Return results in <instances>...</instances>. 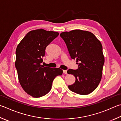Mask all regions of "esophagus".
<instances>
[{"label":"esophagus","instance_id":"34e87169","mask_svg":"<svg viewBox=\"0 0 121 121\" xmlns=\"http://www.w3.org/2000/svg\"><path fill=\"white\" fill-rule=\"evenodd\" d=\"M63 73H65V74H67V72L66 70H63Z\"/></svg>","mask_w":121,"mask_h":121}]
</instances>
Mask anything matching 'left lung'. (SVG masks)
Here are the masks:
<instances>
[{"label":"left lung","instance_id":"8db88e82","mask_svg":"<svg viewBox=\"0 0 121 121\" xmlns=\"http://www.w3.org/2000/svg\"><path fill=\"white\" fill-rule=\"evenodd\" d=\"M70 57L76 59L78 68L69 69L68 74L74 76L73 84L68 86L70 91L80 95H88L95 90L102 79L104 56L100 42L92 33L80 30L62 32Z\"/></svg>","mask_w":121,"mask_h":121}]
</instances>
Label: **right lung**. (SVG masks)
<instances>
[{"mask_svg":"<svg viewBox=\"0 0 121 121\" xmlns=\"http://www.w3.org/2000/svg\"><path fill=\"white\" fill-rule=\"evenodd\" d=\"M58 32L43 29L31 30L17 45L15 67L19 83L28 95L38 98L51 89L52 83L63 71L41 65L47 46L59 35Z\"/></svg>","mask_w":121,"mask_h":121,"instance_id":"obj_1","label":"right lung"}]
</instances>
